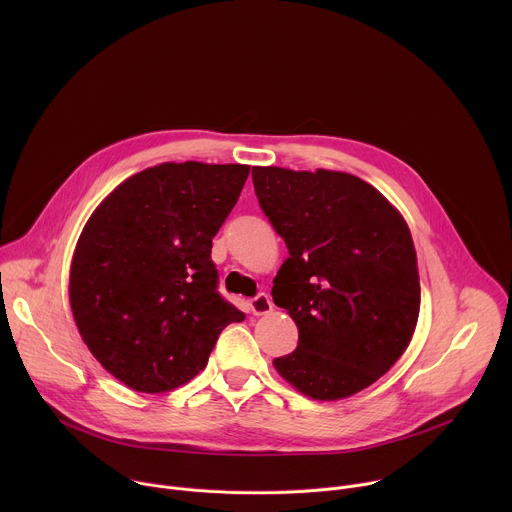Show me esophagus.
Here are the masks:
<instances>
[{"label": "esophagus", "mask_w": 512, "mask_h": 512, "mask_svg": "<svg viewBox=\"0 0 512 512\" xmlns=\"http://www.w3.org/2000/svg\"><path fill=\"white\" fill-rule=\"evenodd\" d=\"M249 308H251V312H253L255 316H265V314H269V312L273 310V304H271V300H269L267 294H257V296L249 302Z\"/></svg>", "instance_id": "34e87169"}]
</instances>
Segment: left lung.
Returning a JSON list of instances; mask_svg holds the SVG:
<instances>
[{"label":"left lung","mask_w":512,"mask_h":512,"mask_svg":"<svg viewBox=\"0 0 512 512\" xmlns=\"http://www.w3.org/2000/svg\"><path fill=\"white\" fill-rule=\"evenodd\" d=\"M257 200L289 257L273 302L294 318L298 348L277 373L318 401L350 397L405 352L419 316L407 223L371 184L344 172L253 168Z\"/></svg>","instance_id":"obj_1"}]
</instances>
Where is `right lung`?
Returning <instances> with one entry per match:
<instances>
[{
	"label": "right lung",
	"mask_w": 512,
	"mask_h": 512,
	"mask_svg": "<svg viewBox=\"0 0 512 512\" xmlns=\"http://www.w3.org/2000/svg\"><path fill=\"white\" fill-rule=\"evenodd\" d=\"M249 176L241 164H160L91 214L70 265V308L103 369L139 393L196 377L245 314L218 294L212 237Z\"/></svg>",
	"instance_id": "add662e5"
}]
</instances>
